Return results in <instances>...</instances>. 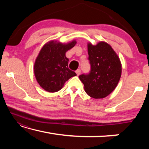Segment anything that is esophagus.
<instances>
[{
  "instance_id": "esophagus-1",
  "label": "esophagus",
  "mask_w": 149,
  "mask_h": 149,
  "mask_svg": "<svg viewBox=\"0 0 149 149\" xmlns=\"http://www.w3.org/2000/svg\"><path fill=\"white\" fill-rule=\"evenodd\" d=\"M75 73H76L77 75H79L80 74H81V70H80V69H77V70H76V71H75Z\"/></svg>"
}]
</instances>
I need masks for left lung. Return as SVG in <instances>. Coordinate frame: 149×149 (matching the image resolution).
I'll return each instance as SVG.
<instances>
[{
    "label": "left lung",
    "mask_w": 149,
    "mask_h": 149,
    "mask_svg": "<svg viewBox=\"0 0 149 149\" xmlns=\"http://www.w3.org/2000/svg\"><path fill=\"white\" fill-rule=\"evenodd\" d=\"M91 71L79 77L87 94L94 99H103L116 87L122 74L119 57L110 45L99 42L96 45L88 43Z\"/></svg>",
    "instance_id": "1"
}]
</instances>
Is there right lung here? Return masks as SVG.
<instances>
[{
    "label": "right lung",
    "instance_id": "obj_1",
    "mask_svg": "<svg viewBox=\"0 0 149 149\" xmlns=\"http://www.w3.org/2000/svg\"><path fill=\"white\" fill-rule=\"evenodd\" d=\"M76 44L74 40L67 44L51 41L47 42L35 60L34 74L42 89L50 93L58 91L65 81L76 75L68 68L65 52Z\"/></svg>",
    "mask_w": 149,
    "mask_h": 149
}]
</instances>
